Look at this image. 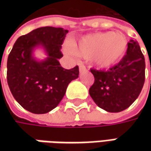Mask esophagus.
<instances>
[{
  "label": "esophagus",
  "instance_id": "esophagus-1",
  "mask_svg": "<svg viewBox=\"0 0 151 151\" xmlns=\"http://www.w3.org/2000/svg\"><path fill=\"white\" fill-rule=\"evenodd\" d=\"M86 70V66H84L83 65H79V71H80V73L85 72Z\"/></svg>",
  "mask_w": 151,
  "mask_h": 151
}]
</instances>
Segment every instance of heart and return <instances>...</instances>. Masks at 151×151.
<instances>
[{"mask_svg":"<svg viewBox=\"0 0 151 151\" xmlns=\"http://www.w3.org/2000/svg\"><path fill=\"white\" fill-rule=\"evenodd\" d=\"M128 43L125 36L112 31L97 32L79 38L71 44V52L86 59L100 69L112 67L122 60Z\"/></svg>","mask_w":151,"mask_h":151,"instance_id":"obj_1","label":"heart"}]
</instances>
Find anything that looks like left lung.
<instances>
[{
  "mask_svg": "<svg viewBox=\"0 0 151 151\" xmlns=\"http://www.w3.org/2000/svg\"><path fill=\"white\" fill-rule=\"evenodd\" d=\"M145 58L137 41L128 43L126 54L108 71L91 69L95 82L89 90L96 104L108 112L125 110L138 97L145 82Z\"/></svg>",
  "mask_w": 151,
  "mask_h": 151,
  "instance_id": "1",
  "label": "left lung"
}]
</instances>
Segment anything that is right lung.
Listing matches in <instances>:
<instances>
[{"mask_svg":"<svg viewBox=\"0 0 151 151\" xmlns=\"http://www.w3.org/2000/svg\"><path fill=\"white\" fill-rule=\"evenodd\" d=\"M68 30L44 27L22 35L15 42L7 60V82L12 95L22 108L44 114L59 104L69 82L78 78V66L61 67V45ZM41 46L48 57L39 62L32 54Z\"/></svg>","mask_w":151,"mask_h":151,"instance_id":"right-lung-1","label":"right lung"}]
</instances>
